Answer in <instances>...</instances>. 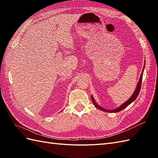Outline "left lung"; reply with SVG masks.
<instances>
[{"label":"left lung","instance_id":"left-lung-1","mask_svg":"<svg viewBox=\"0 0 158 158\" xmlns=\"http://www.w3.org/2000/svg\"><path fill=\"white\" fill-rule=\"evenodd\" d=\"M145 64H144L143 69V71H142L141 75H140L139 81L138 83H137V85H136V88L135 91L134 92V93H133V94L132 95V96H131L130 98L127 100V101H126L123 104H122V105L119 106V107H117V108H116V109H115L108 110V109H105V108H103V107H102V106H99V105H98V104H97V103L96 102V100H94V98L93 96H91V98H92V102H93V104H94V105L95 106L96 108L98 109H100V110H102V111H105V112L116 113V112L121 111V110H123V109H125L126 107H127L129 105H130V104L132 103L133 101H135V100H136V98H137V96H139V92H140V87H141V82H142V79H143V71H144V69H145Z\"/></svg>","mask_w":158,"mask_h":158}]
</instances>
